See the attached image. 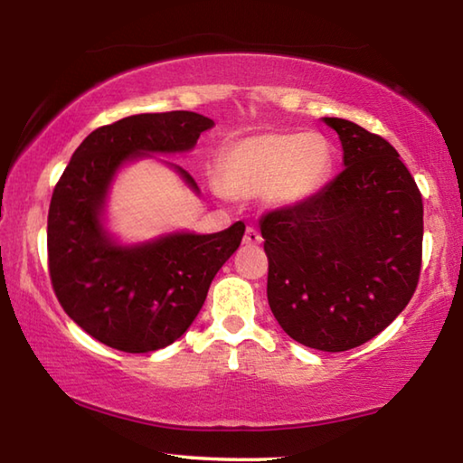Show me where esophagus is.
Returning <instances> with one entry per match:
<instances>
[{
	"label": "esophagus",
	"mask_w": 463,
	"mask_h": 463,
	"mask_svg": "<svg viewBox=\"0 0 463 463\" xmlns=\"http://www.w3.org/2000/svg\"><path fill=\"white\" fill-rule=\"evenodd\" d=\"M242 242H245V245H249V247L260 245V242H261V234H260V231L253 229V226H249V229L245 231V239H242Z\"/></svg>",
	"instance_id": "1"
}]
</instances>
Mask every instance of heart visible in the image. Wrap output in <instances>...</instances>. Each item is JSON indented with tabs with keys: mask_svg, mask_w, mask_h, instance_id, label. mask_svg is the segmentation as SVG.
Masks as SVG:
<instances>
[{
	"mask_svg": "<svg viewBox=\"0 0 463 463\" xmlns=\"http://www.w3.org/2000/svg\"><path fill=\"white\" fill-rule=\"evenodd\" d=\"M331 143L317 132H260L232 140L221 159L222 190L232 198L263 195L269 206L310 200L331 174Z\"/></svg>",
	"mask_w": 463,
	"mask_h": 463,
	"instance_id": "heart-1",
	"label": "heart"
}]
</instances>
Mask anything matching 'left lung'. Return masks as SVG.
Wrapping results in <instances>:
<instances>
[{
    "label": "left lung",
    "instance_id": "obj_1",
    "mask_svg": "<svg viewBox=\"0 0 463 463\" xmlns=\"http://www.w3.org/2000/svg\"><path fill=\"white\" fill-rule=\"evenodd\" d=\"M341 140L343 171L294 208L261 218L268 300L294 341L347 351L404 310L422 255V200L388 140L323 118Z\"/></svg>",
    "mask_w": 463,
    "mask_h": 463
}]
</instances>
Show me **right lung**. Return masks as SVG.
<instances>
[{
  "mask_svg": "<svg viewBox=\"0 0 463 463\" xmlns=\"http://www.w3.org/2000/svg\"><path fill=\"white\" fill-rule=\"evenodd\" d=\"M213 120L195 112L137 114L93 130L52 192L49 271L62 310L99 343L148 354L177 341L198 317L218 269L239 249L245 224L213 234L174 231L124 242L108 226L120 171L140 159L167 165L194 195L195 179L155 155H184Z\"/></svg>",
  "mask_w": 463,
  "mask_h": 463,
  "instance_id": "obj_1",
  "label": "right lung"
}]
</instances>
